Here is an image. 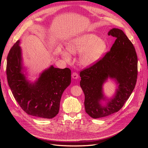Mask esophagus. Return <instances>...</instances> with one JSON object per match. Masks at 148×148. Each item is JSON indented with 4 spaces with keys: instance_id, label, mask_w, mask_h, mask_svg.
I'll return each mask as SVG.
<instances>
[{
    "instance_id": "obj_1",
    "label": "esophagus",
    "mask_w": 148,
    "mask_h": 148,
    "mask_svg": "<svg viewBox=\"0 0 148 148\" xmlns=\"http://www.w3.org/2000/svg\"><path fill=\"white\" fill-rule=\"evenodd\" d=\"M72 77L74 79H77L78 78V75L76 72H73L72 74Z\"/></svg>"
}]
</instances>
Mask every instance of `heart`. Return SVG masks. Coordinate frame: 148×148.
<instances>
[{"label":"heart","instance_id":"obj_1","mask_svg":"<svg viewBox=\"0 0 148 148\" xmlns=\"http://www.w3.org/2000/svg\"><path fill=\"white\" fill-rule=\"evenodd\" d=\"M66 49L70 54L82 53L79 57L81 64L88 67L101 57L107 49V43L94 34L87 33L72 39L67 44ZM61 54L66 60H70V55L65 50H61Z\"/></svg>","mask_w":148,"mask_h":148}]
</instances>
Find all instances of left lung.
I'll use <instances>...</instances> for the list:
<instances>
[{
	"label": "left lung",
	"mask_w": 148,
	"mask_h": 148,
	"mask_svg": "<svg viewBox=\"0 0 148 148\" xmlns=\"http://www.w3.org/2000/svg\"><path fill=\"white\" fill-rule=\"evenodd\" d=\"M108 34L116 37L110 51L79 73L86 112L95 119L119 111L130 98L137 80L138 57L132 42L118 29H111ZM108 77L115 79L119 85L115 96L103 106L100 103L105 99L102 85Z\"/></svg>",
	"instance_id": "8db88e82"
}]
</instances>
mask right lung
<instances>
[{
	"instance_id": "add662e5",
	"label": "right lung",
	"mask_w": 148,
	"mask_h": 148,
	"mask_svg": "<svg viewBox=\"0 0 148 148\" xmlns=\"http://www.w3.org/2000/svg\"><path fill=\"white\" fill-rule=\"evenodd\" d=\"M18 40L7 57L6 74L9 86L20 107L27 114L47 119L56 116L61 95L71 83V70L53 66L30 83L22 73V52Z\"/></svg>"
}]
</instances>
